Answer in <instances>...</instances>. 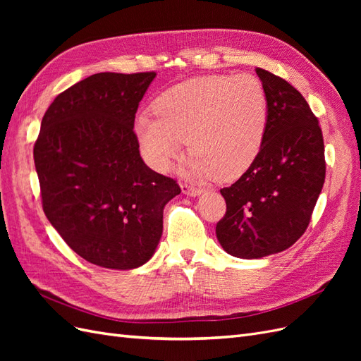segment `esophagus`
<instances>
[{"instance_id":"34e87169","label":"esophagus","mask_w":361,"mask_h":361,"mask_svg":"<svg viewBox=\"0 0 361 361\" xmlns=\"http://www.w3.org/2000/svg\"><path fill=\"white\" fill-rule=\"evenodd\" d=\"M180 190H182L183 194L190 195V197H197V195L203 194V190H202V188L192 187V185H188V183H182V185H180Z\"/></svg>"}]
</instances>
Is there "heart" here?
<instances>
[{
	"instance_id": "obj_1",
	"label": "heart",
	"mask_w": 361,
	"mask_h": 361,
	"mask_svg": "<svg viewBox=\"0 0 361 361\" xmlns=\"http://www.w3.org/2000/svg\"><path fill=\"white\" fill-rule=\"evenodd\" d=\"M157 117L140 114L134 130L145 161L169 171L182 154L185 140L192 152L187 173L235 180L251 167L264 145L268 97L251 75L199 76L161 93Z\"/></svg>"
}]
</instances>
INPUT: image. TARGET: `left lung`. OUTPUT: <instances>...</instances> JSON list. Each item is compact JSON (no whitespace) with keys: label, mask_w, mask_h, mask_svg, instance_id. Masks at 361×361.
Masks as SVG:
<instances>
[{"label":"left lung","mask_w":361,"mask_h":361,"mask_svg":"<svg viewBox=\"0 0 361 361\" xmlns=\"http://www.w3.org/2000/svg\"><path fill=\"white\" fill-rule=\"evenodd\" d=\"M268 97L264 145L251 167L220 192L227 211L216 224L224 251L239 259L280 253L305 232L325 180L324 138L302 94L256 69Z\"/></svg>","instance_id":"obj_1"}]
</instances>
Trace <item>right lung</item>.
I'll return each mask as SVG.
<instances>
[{"mask_svg": "<svg viewBox=\"0 0 361 361\" xmlns=\"http://www.w3.org/2000/svg\"><path fill=\"white\" fill-rule=\"evenodd\" d=\"M155 72L94 73L60 93L35 145L43 212L76 255L111 269L154 256L162 214L180 192L149 169L134 133Z\"/></svg>", "mask_w": 361, "mask_h": 361, "instance_id": "right-lung-1", "label": "right lung"}]
</instances>
